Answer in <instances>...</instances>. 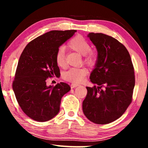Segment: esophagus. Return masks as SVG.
I'll return each instance as SVG.
<instances>
[{
  "label": "esophagus",
  "instance_id": "esophagus-1",
  "mask_svg": "<svg viewBox=\"0 0 148 148\" xmlns=\"http://www.w3.org/2000/svg\"><path fill=\"white\" fill-rule=\"evenodd\" d=\"M79 84H72L71 86V87L72 89H74L75 88V87H76L77 86H79Z\"/></svg>",
  "mask_w": 148,
  "mask_h": 148
}]
</instances>
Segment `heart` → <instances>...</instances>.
Segmentation results:
<instances>
[{"label": "heart", "instance_id": "heart-1", "mask_svg": "<svg viewBox=\"0 0 148 148\" xmlns=\"http://www.w3.org/2000/svg\"><path fill=\"white\" fill-rule=\"evenodd\" d=\"M68 46L74 51L84 56V61L89 64H94L97 59V54L90 50V44L83 36L78 35L70 40ZM56 61L60 67H64L66 64L64 49L61 47L57 50L56 55ZM87 74V70L84 67H72L63 74L64 78L67 81L78 84L83 81Z\"/></svg>", "mask_w": 148, "mask_h": 148}]
</instances>
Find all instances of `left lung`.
I'll list each match as a JSON object with an SVG mask.
<instances>
[{"label":"left lung","mask_w":148,"mask_h":148,"mask_svg":"<svg viewBox=\"0 0 148 148\" xmlns=\"http://www.w3.org/2000/svg\"><path fill=\"white\" fill-rule=\"evenodd\" d=\"M87 37L98 53L89 77L97 86L86 87L82 109L92 123L108 124L119 118L131 103L135 85L133 64L126 47L113 37L94 32Z\"/></svg>","instance_id":"1"}]
</instances>
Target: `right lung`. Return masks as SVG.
<instances>
[{
	"mask_svg": "<svg viewBox=\"0 0 148 148\" xmlns=\"http://www.w3.org/2000/svg\"><path fill=\"white\" fill-rule=\"evenodd\" d=\"M76 32H47L30 42L20 56L12 87L19 106L35 121L53 118L60 110L62 97L71 90L64 82L47 86L46 79L60 74L56 53Z\"/></svg>",
	"mask_w": 148,
	"mask_h": 148,
	"instance_id": "1",
	"label": "right lung"
}]
</instances>
